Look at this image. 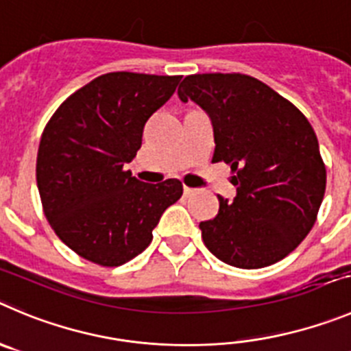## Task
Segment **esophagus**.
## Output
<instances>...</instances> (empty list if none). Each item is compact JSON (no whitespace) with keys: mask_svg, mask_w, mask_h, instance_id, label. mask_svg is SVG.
<instances>
[{"mask_svg":"<svg viewBox=\"0 0 351 351\" xmlns=\"http://www.w3.org/2000/svg\"><path fill=\"white\" fill-rule=\"evenodd\" d=\"M183 194H185L186 197H189V195L195 194V189H191V186H183Z\"/></svg>","mask_w":351,"mask_h":351,"instance_id":"esophagus-1","label":"esophagus"}]
</instances>
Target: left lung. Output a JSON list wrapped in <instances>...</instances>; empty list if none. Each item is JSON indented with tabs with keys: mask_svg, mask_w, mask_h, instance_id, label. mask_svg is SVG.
<instances>
[{
	"mask_svg": "<svg viewBox=\"0 0 351 351\" xmlns=\"http://www.w3.org/2000/svg\"><path fill=\"white\" fill-rule=\"evenodd\" d=\"M195 101L215 133L213 162H227L234 202L201 221L206 247L223 263L263 268L298 247L317 220L326 166L308 119L277 91L245 74H192L178 88Z\"/></svg>",
	"mask_w": 351,
	"mask_h": 351,
	"instance_id": "left-lung-1",
	"label": "left lung"
}]
</instances>
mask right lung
I'll return each mask as SVG.
<instances>
[{
    "mask_svg": "<svg viewBox=\"0 0 351 351\" xmlns=\"http://www.w3.org/2000/svg\"><path fill=\"white\" fill-rule=\"evenodd\" d=\"M182 76L109 72L55 110L39 142L36 182L43 211L74 253L119 267L152 241L160 215L183 194L180 180L143 183L124 169L143 126Z\"/></svg>",
    "mask_w": 351,
    "mask_h": 351,
    "instance_id": "1",
    "label": "right lung"
}]
</instances>
